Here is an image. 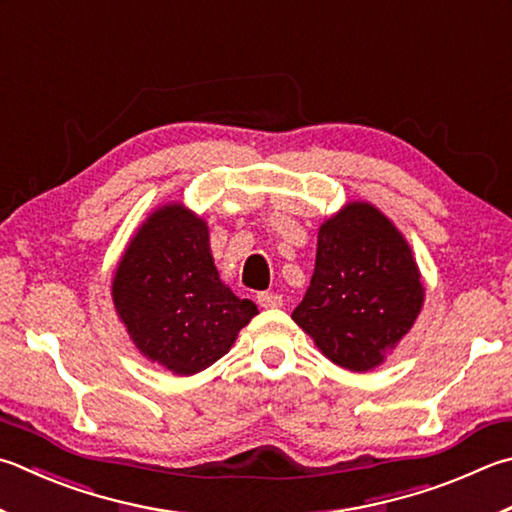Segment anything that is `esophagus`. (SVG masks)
I'll return each instance as SVG.
<instances>
[{
	"instance_id": "obj_1",
	"label": "esophagus",
	"mask_w": 512,
	"mask_h": 512,
	"mask_svg": "<svg viewBox=\"0 0 512 512\" xmlns=\"http://www.w3.org/2000/svg\"><path fill=\"white\" fill-rule=\"evenodd\" d=\"M257 304L262 306V309H277V306H282V295H277L273 291H262L257 293Z\"/></svg>"
}]
</instances>
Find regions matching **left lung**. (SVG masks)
Returning a JSON list of instances; mask_svg holds the SVG:
<instances>
[{"label": "left lung", "mask_w": 512, "mask_h": 512, "mask_svg": "<svg viewBox=\"0 0 512 512\" xmlns=\"http://www.w3.org/2000/svg\"><path fill=\"white\" fill-rule=\"evenodd\" d=\"M421 304V275L401 232L369 203H351L320 228L293 320L331 362L367 371L412 329Z\"/></svg>", "instance_id": "obj_1"}]
</instances>
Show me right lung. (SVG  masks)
<instances>
[{"mask_svg": "<svg viewBox=\"0 0 512 512\" xmlns=\"http://www.w3.org/2000/svg\"><path fill=\"white\" fill-rule=\"evenodd\" d=\"M114 304L134 345L179 376L226 356L257 313L221 284L206 224L179 203L156 210L132 239L114 277Z\"/></svg>", "mask_w": 512, "mask_h": 512, "instance_id": "obj_1", "label": "right lung"}]
</instances>
